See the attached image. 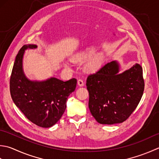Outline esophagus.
<instances>
[{
    "label": "esophagus",
    "mask_w": 159,
    "mask_h": 159,
    "mask_svg": "<svg viewBox=\"0 0 159 159\" xmlns=\"http://www.w3.org/2000/svg\"><path fill=\"white\" fill-rule=\"evenodd\" d=\"M77 84H78L80 86H83L84 85V81L82 79H79L78 80H77Z\"/></svg>",
    "instance_id": "obj_1"
}]
</instances>
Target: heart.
I'll return each instance as SVG.
<instances>
[{"instance_id": "obj_1", "label": "heart", "mask_w": 159, "mask_h": 159, "mask_svg": "<svg viewBox=\"0 0 159 159\" xmlns=\"http://www.w3.org/2000/svg\"><path fill=\"white\" fill-rule=\"evenodd\" d=\"M93 53H94V51L93 49H92V48H88V49L84 51H81V52L77 53V54L75 55V56H74L73 61H86L91 57ZM99 65H100L99 58L98 56H95L92 57L91 59L88 61V63H87L86 65V69L89 71L93 72V71L98 69Z\"/></svg>"}]
</instances>
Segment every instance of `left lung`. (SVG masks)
Here are the masks:
<instances>
[{"label": "left lung", "mask_w": 159, "mask_h": 159, "mask_svg": "<svg viewBox=\"0 0 159 159\" xmlns=\"http://www.w3.org/2000/svg\"><path fill=\"white\" fill-rule=\"evenodd\" d=\"M119 72V63L112 61L87 77L90 111L101 124L125 121L143 94L145 84L140 64H135L122 73Z\"/></svg>", "instance_id": "1"}]
</instances>
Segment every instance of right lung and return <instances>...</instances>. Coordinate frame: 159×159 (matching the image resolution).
<instances>
[{
    "label": "right lung",
    "mask_w": 159,
    "mask_h": 159,
    "mask_svg": "<svg viewBox=\"0 0 159 159\" xmlns=\"http://www.w3.org/2000/svg\"><path fill=\"white\" fill-rule=\"evenodd\" d=\"M37 45L26 44L16 57L10 77L13 102L29 120L40 127L50 128L60 120L66 107L68 97L76 88L77 80L66 82L51 77L45 81H31L22 69L25 51Z\"/></svg>",
    "instance_id": "1"
}]
</instances>
